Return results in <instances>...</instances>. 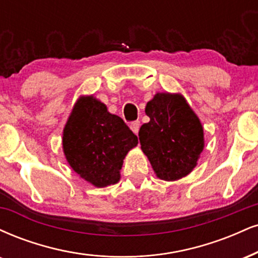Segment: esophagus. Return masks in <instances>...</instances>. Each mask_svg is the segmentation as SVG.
Returning a JSON list of instances; mask_svg holds the SVG:
<instances>
[{
	"mask_svg": "<svg viewBox=\"0 0 258 258\" xmlns=\"http://www.w3.org/2000/svg\"><path fill=\"white\" fill-rule=\"evenodd\" d=\"M130 127H131V130L135 135H138L139 127H141V122H139V121H135V122H132L131 125H130Z\"/></svg>",
	"mask_w": 258,
	"mask_h": 258,
	"instance_id": "1",
	"label": "esophagus"
}]
</instances>
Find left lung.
Here are the masks:
<instances>
[{
    "label": "left lung",
    "mask_w": 258,
    "mask_h": 258,
    "mask_svg": "<svg viewBox=\"0 0 258 258\" xmlns=\"http://www.w3.org/2000/svg\"><path fill=\"white\" fill-rule=\"evenodd\" d=\"M145 114L150 121L139 130V142L157 178L175 181L190 174L204 149V132L186 98L157 92Z\"/></svg>",
    "instance_id": "1"
}]
</instances>
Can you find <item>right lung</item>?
<instances>
[{"instance_id": "add662e5", "label": "right lung", "mask_w": 258, "mask_h": 258, "mask_svg": "<svg viewBox=\"0 0 258 258\" xmlns=\"http://www.w3.org/2000/svg\"><path fill=\"white\" fill-rule=\"evenodd\" d=\"M138 138L120 116L94 95L80 96L62 133V149L74 172L96 187L116 184L128 151Z\"/></svg>"}]
</instances>
